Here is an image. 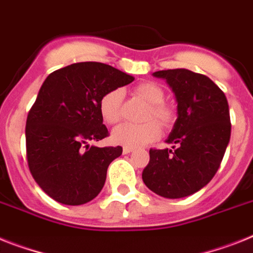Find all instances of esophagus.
<instances>
[{
    "label": "esophagus",
    "instance_id": "obj_1",
    "mask_svg": "<svg viewBox=\"0 0 253 253\" xmlns=\"http://www.w3.org/2000/svg\"><path fill=\"white\" fill-rule=\"evenodd\" d=\"M135 150V148H132V146H123V153L125 154H128V153L133 152Z\"/></svg>",
    "mask_w": 253,
    "mask_h": 253
}]
</instances>
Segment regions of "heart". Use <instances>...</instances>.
<instances>
[{"mask_svg": "<svg viewBox=\"0 0 253 253\" xmlns=\"http://www.w3.org/2000/svg\"><path fill=\"white\" fill-rule=\"evenodd\" d=\"M135 94L148 103L143 120L146 121L140 125L125 123L116 127L112 132V139L114 143L125 146H141L152 143L161 136V126L167 127L173 120V110L165 103V91L162 87L153 82H144L137 84ZM121 101L122 91L120 88H113L101 96L99 103L101 118L108 125H116L121 120ZM154 119L159 121L158 123Z\"/></svg>", "mask_w": 253, "mask_h": 253, "instance_id": "b5f03b06", "label": "heart"}]
</instances>
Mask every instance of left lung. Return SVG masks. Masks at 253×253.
I'll return each mask as SVG.
<instances>
[{"mask_svg": "<svg viewBox=\"0 0 253 253\" xmlns=\"http://www.w3.org/2000/svg\"><path fill=\"white\" fill-rule=\"evenodd\" d=\"M165 78L177 100V120L167 139L171 149H150L143 181L165 198L194 194L212 180L230 140L226 96L205 74L188 69L153 73Z\"/></svg>", "mask_w": 253, "mask_h": 253, "instance_id": "8db88e82", "label": "left lung"}]
</instances>
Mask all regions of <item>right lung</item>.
<instances>
[{"label": "right lung", "instance_id": "1", "mask_svg": "<svg viewBox=\"0 0 253 253\" xmlns=\"http://www.w3.org/2000/svg\"><path fill=\"white\" fill-rule=\"evenodd\" d=\"M132 81L96 61L74 63L44 80L27 117V162L40 188L56 202L80 206L101 192L122 146L88 145L109 136L99 103L105 92Z\"/></svg>", "mask_w": 253, "mask_h": 253}]
</instances>
